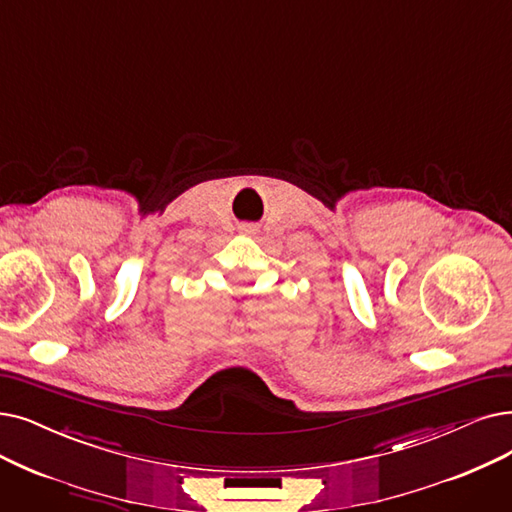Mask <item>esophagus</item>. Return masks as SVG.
<instances>
[{"mask_svg":"<svg viewBox=\"0 0 512 512\" xmlns=\"http://www.w3.org/2000/svg\"><path fill=\"white\" fill-rule=\"evenodd\" d=\"M242 230H244V232H249V230H251V228H249V226H244V228H242Z\"/></svg>","mask_w":512,"mask_h":512,"instance_id":"obj_1","label":"esophagus"}]
</instances>
